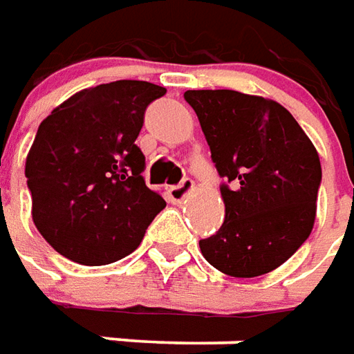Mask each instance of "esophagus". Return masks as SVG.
Returning a JSON list of instances; mask_svg holds the SVG:
<instances>
[{
  "instance_id": "obj_1",
  "label": "esophagus",
  "mask_w": 354,
  "mask_h": 354,
  "mask_svg": "<svg viewBox=\"0 0 354 354\" xmlns=\"http://www.w3.org/2000/svg\"><path fill=\"white\" fill-rule=\"evenodd\" d=\"M194 180H189V178H185V180H182L178 185H172L169 189V197L170 201L172 203H182L187 197V195L194 192Z\"/></svg>"
}]
</instances>
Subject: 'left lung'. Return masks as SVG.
Segmentation results:
<instances>
[{
    "mask_svg": "<svg viewBox=\"0 0 354 354\" xmlns=\"http://www.w3.org/2000/svg\"><path fill=\"white\" fill-rule=\"evenodd\" d=\"M220 176L224 222L199 241L203 257L234 278L276 270L310 236L322 180L318 151L278 101L236 90H187Z\"/></svg>",
    "mask_w": 354,
    "mask_h": 354,
    "instance_id": "1",
    "label": "left lung"
}]
</instances>
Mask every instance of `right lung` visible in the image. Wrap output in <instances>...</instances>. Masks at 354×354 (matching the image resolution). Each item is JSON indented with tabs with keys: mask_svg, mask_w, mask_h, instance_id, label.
Listing matches in <instances>:
<instances>
[{
	"mask_svg": "<svg viewBox=\"0 0 354 354\" xmlns=\"http://www.w3.org/2000/svg\"><path fill=\"white\" fill-rule=\"evenodd\" d=\"M167 88L117 80L74 93L41 120L24 174L32 220L57 253L111 264L142 243L167 203L145 185L136 145L143 113Z\"/></svg>",
	"mask_w": 354,
	"mask_h": 354,
	"instance_id": "add662e5",
	"label": "right lung"
}]
</instances>
